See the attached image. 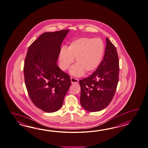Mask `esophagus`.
Listing matches in <instances>:
<instances>
[{"mask_svg": "<svg viewBox=\"0 0 148 148\" xmlns=\"http://www.w3.org/2000/svg\"><path fill=\"white\" fill-rule=\"evenodd\" d=\"M71 83L72 84H76L79 82V79H78L74 78V77H71Z\"/></svg>", "mask_w": 148, "mask_h": 148, "instance_id": "34e87169", "label": "esophagus"}]
</instances>
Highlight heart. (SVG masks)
I'll return each mask as SVG.
<instances>
[{
  "mask_svg": "<svg viewBox=\"0 0 148 148\" xmlns=\"http://www.w3.org/2000/svg\"><path fill=\"white\" fill-rule=\"evenodd\" d=\"M105 51L104 43L99 38H81L63 47L58 55L59 67L66 71L74 62L76 64L70 69L72 75L79 76L91 72L98 67Z\"/></svg>",
  "mask_w": 148,
  "mask_h": 148,
  "instance_id": "1",
  "label": "heart"
}]
</instances>
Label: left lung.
<instances>
[{
	"label": "left lung",
	"instance_id": "1",
	"mask_svg": "<svg viewBox=\"0 0 148 148\" xmlns=\"http://www.w3.org/2000/svg\"><path fill=\"white\" fill-rule=\"evenodd\" d=\"M119 60L115 46L106 38L105 55L97 69L91 75L79 80L80 103L90 112L105 108L112 101L118 84Z\"/></svg>",
	"mask_w": 148,
	"mask_h": 148
}]
</instances>
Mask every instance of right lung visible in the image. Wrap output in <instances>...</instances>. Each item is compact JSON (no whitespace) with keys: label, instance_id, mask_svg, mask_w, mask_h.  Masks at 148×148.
Segmentation results:
<instances>
[{"label":"right lung","instance_id":"right-lung-1","mask_svg":"<svg viewBox=\"0 0 148 148\" xmlns=\"http://www.w3.org/2000/svg\"><path fill=\"white\" fill-rule=\"evenodd\" d=\"M69 30L45 32L29 47L24 66L26 89L31 101L47 112L58 110L71 82L57 64L60 47Z\"/></svg>","mask_w":148,"mask_h":148}]
</instances>
